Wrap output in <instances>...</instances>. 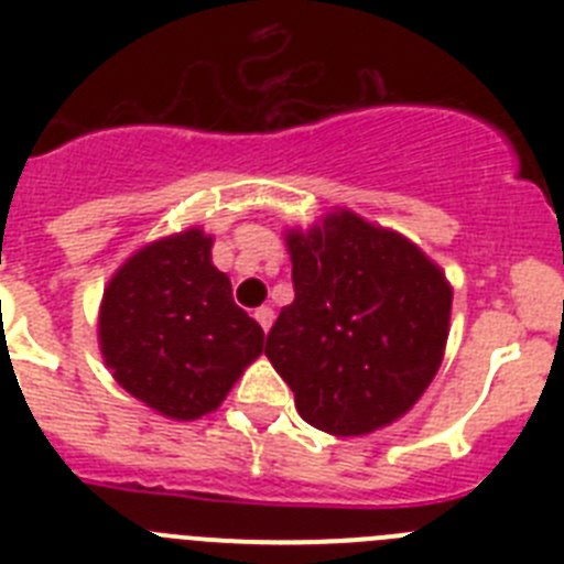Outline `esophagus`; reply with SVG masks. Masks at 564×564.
<instances>
[{
	"instance_id": "obj_1",
	"label": "esophagus",
	"mask_w": 564,
	"mask_h": 564,
	"mask_svg": "<svg viewBox=\"0 0 564 564\" xmlns=\"http://www.w3.org/2000/svg\"><path fill=\"white\" fill-rule=\"evenodd\" d=\"M253 318H257L262 330H265V333L271 330V325H273V311H271V307H257Z\"/></svg>"
}]
</instances>
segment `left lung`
I'll use <instances>...</instances> for the list:
<instances>
[{"label":"left lung","mask_w":564,"mask_h":564,"mask_svg":"<svg viewBox=\"0 0 564 564\" xmlns=\"http://www.w3.org/2000/svg\"><path fill=\"white\" fill-rule=\"evenodd\" d=\"M285 246L296 296L268 333L265 356L296 412L336 437L390 426L441 370L449 279L412 239L350 208L288 228Z\"/></svg>","instance_id":"1"}]
</instances>
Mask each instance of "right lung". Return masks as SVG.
I'll use <instances>...</instances> for the list:
<instances>
[{
	"instance_id": "add662e5",
	"label": "right lung",
	"mask_w": 564,
	"mask_h": 564,
	"mask_svg": "<svg viewBox=\"0 0 564 564\" xmlns=\"http://www.w3.org/2000/svg\"><path fill=\"white\" fill-rule=\"evenodd\" d=\"M200 226L138 248L104 288L98 347L123 390L169 421H197L226 401L265 350V333L234 305Z\"/></svg>"
}]
</instances>
